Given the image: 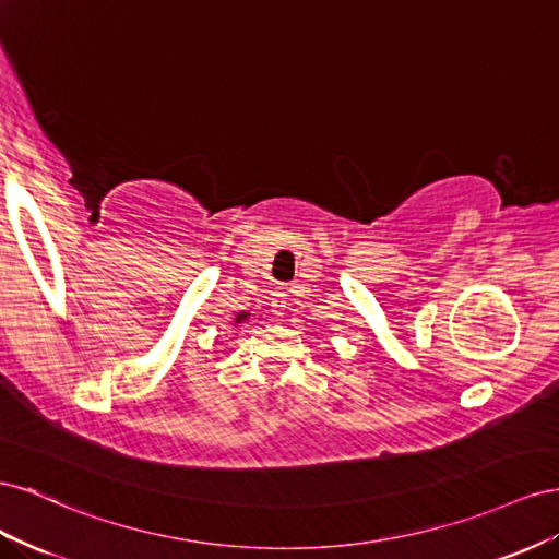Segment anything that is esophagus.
Returning <instances> with one entry per match:
<instances>
[{
    "mask_svg": "<svg viewBox=\"0 0 559 559\" xmlns=\"http://www.w3.org/2000/svg\"><path fill=\"white\" fill-rule=\"evenodd\" d=\"M285 301H288V290H278V293L274 295V305H271V307H274V313H276V316L283 313Z\"/></svg>",
    "mask_w": 559,
    "mask_h": 559,
    "instance_id": "34e87169",
    "label": "esophagus"
}]
</instances>
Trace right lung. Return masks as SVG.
I'll return each mask as SVG.
<instances>
[{"label":"right lung","instance_id":"add662e5","mask_svg":"<svg viewBox=\"0 0 559 559\" xmlns=\"http://www.w3.org/2000/svg\"><path fill=\"white\" fill-rule=\"evenodd\" d=\"M246 318H248V313H241V316H238V318H236V323H241V321H246Z\"/></svg>","mask_w":559,"mask_h":559}]
</instances>
